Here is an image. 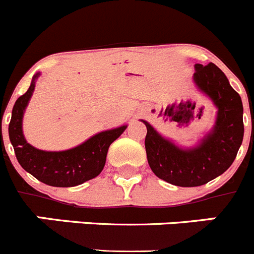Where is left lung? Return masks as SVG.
Instances as JSON below:
<instances>
[{
  "label": "left lung",
  "instance_id": "obj_1",
  "mask_svg": "<svg viewBox=\"0 0 254 254\" xmlns=\"http://www.w3.org/2000/svg\"><path fill=\"white\" fill-rule=\"evenodd\" d=\"M193 81L217 108L216 121L199 145L182 149L164 138L146 121L147 161L155 176L179 187H197L221 176L234 161L244 134L239 94L216 64H194Z\"/></svg>",
  "mask_w": 254,
  "mask_h": 254
}]
</instances>
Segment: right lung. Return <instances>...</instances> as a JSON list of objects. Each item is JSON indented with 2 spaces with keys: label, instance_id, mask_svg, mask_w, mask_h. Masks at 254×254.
<instances>
[{
  "label": "right lung",
  "instance_id": "obj_1",
  "mask_svg": "<svg viewBox=\"0 0 254 254\" xmlns=\"http://www.w3.org/2000/svg\"><path fill=\"white\" fill-rule=\"evenodd\" d=\"M35 73L28 91L16 100L12 108L8 136L17 161L38 181L53 187H75L99 176L107 160L111 143L120 137L127 126L108 129L64 151H43L26 142L22 133V117L35 87Z\"/></svg>",
  "mask_w": 254,
  "mask_h": 254
}]
</instances>
